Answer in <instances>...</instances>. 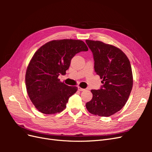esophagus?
I'll list each match as a JSON object with an SVG mask.
<instances>
[{"instance_id": "esophagus-1", "label": "esophagus", "mask_w": 152, "mask_h": 152, "mask_svg": "<svg viewBox=\"0 0 152 152\" xmlns=\"http://www.w3.org/2000/svg\"><path fill=\"white\" fill-rule=\"evenodd\" d=\"M78 90L80 91H83L85 90V89H83V88H81L80 87H78Z\"/></svg>"}]
</instances>
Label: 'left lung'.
Here are the masks:
<instances>
[{"mask_svg": "<svg viewBox=\"0 0 152 152\" xmlns=\"http://www.w3.org/2000/svg\"><path fill=\"white\" fill-rule=\"evenodd\" d=\"M93 54L94 70L102 79L99 90L92 89L93 98L86 104L91 113L109 117L121 110L129 97L133 77L131 63L122 50L98 40H86Z\"/></svg>", "mask_w": 152, "mask_h": 152, "instance_id": "obj_1", "label": "left lung"}]
</instances>
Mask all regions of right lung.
Segmentation results:
<instances>
[{
    "instance_id": "obj_1",
    "label": "right lung",
    "mask_w": 152,
    "mask_h": 152,
    "mask_svg": "<svg viewBox=\"0 0 152 152\" xmlns=\"http://www.w3.org/2000/svg\"><path fill=\"white\" fill-rule=\"evenodd\" d=\"M88 48L80 40H54L41 46L34 54L25 75L29 98L39 112L44 114L60 113L77 87L68 86L58 79L65 75L72 58Z\"/></svg>"
}]
</instances>
